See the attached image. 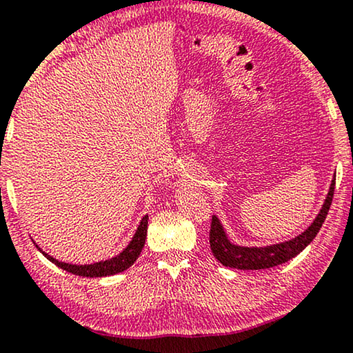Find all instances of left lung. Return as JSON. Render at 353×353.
<instances>
[{"instance_id":"1","label":"left lung","mask_w":353,"mask_h":353,"mask_svg":"<svg viewBox=\"0 0 353 353\" xmlns=\"http://www.w3.org/2000/svg\"><path fill=\"white\" fill-rule=\"evenodd\" d=\"M334 183H336V174L331 181L330 190L325 203L320 212L317 214L314 222L311 223L306 231L296 236L285 243H279L272 245H263V247H244L236 245L228 239L227 233L220 223L217 215H212V223H210V233H209V243L210 250L215 259H217L223 266L234 268V270H266V268H274L282 265L293 256H296L299 252H303L306 247L312 243V239L317 236L319 230L327 219L328 210L333 201L334 194Z\"/></svg>"}]
</instances>
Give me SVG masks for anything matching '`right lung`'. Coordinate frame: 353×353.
<instances>
[{
  "label": "right lung",
  "instance_id": "add662e5",
  "mask_svg": "<svg viewBox=\"0 0 353 353\" xmlns=\"http://www.w3.org/2000/svg\"><path fill=\"white\" fill-rule=\"evenodd\" d=\"M147 220H149V215H144L143 220H141L138 230H136L133 239L130 241V244L126 245L119 255H115L114 259H109L104 261L92 263V265H72V263L59 261L57 259H54V256H50L49 254H46V252H42L38 247V244H36V247H38V249L42 252V255H44L47 260L55 263L57 266L68 272H71V274L82 276V277L114 276L125 270H128V268L136 261V259H138L141 252H143L144 244H145V238H147Z\"/></svg>",
  "mask_w": 353,
  "mask_h": 353
}]
</instances>
